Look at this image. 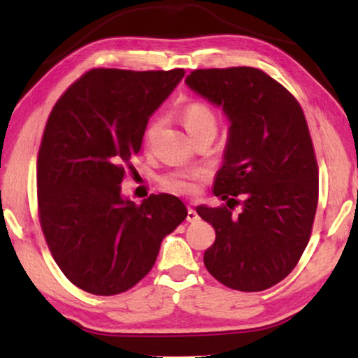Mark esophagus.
<instances>
[{
  "label": "esophagus",
  "instance_id": "34e87169",
  "mask_svg": "<svg viewBox=\"0 0 358 358\" xmlns=\"http://www.w3.org/2000/svg\"><path fill=\"white\" fill-rule=\"evenodd\" d=\"M187 221L189 222H194V221H197L199 220V215H197V211L194 210V208H187V217H186Z\"/></svg>",
  "mask_w": 358,
  "mask_h": 358
}]
</instances>
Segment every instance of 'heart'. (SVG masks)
<instances>
[{"label":"heart","mask_w":358,"mask_h":358,"mask_svg":"<svg viewBox=\"0 0 358 358\" xmlns=\"http://www.w3.org/2000/svg\"><path fill=\"white\" fill-rule=\"evenodd\" d=\"M181 121H183V126L189 137L203 134V132L216 134V115L207 104H203V102H191V104H187L183 108V112H181ZM155 131L156 124H151L147 131V141H150ZM194 177H196V173H173L171 177L166 178V185L171 187L172 191L191 192V180Z\"/></svg>","instance_id":"heart-1"}]
</instances>
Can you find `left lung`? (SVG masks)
<instances>
[{
  "instance_id": "8db88e82",
  "label": "left lung",
  "mask_w": 358,
  "mask_h": 358,
  "mask_svg": "<svg viewBox=\"0 0 358 358\" xmlns=\"http://www.w3.org/2000/svg\"><path fill=\"white\" fill-rule=\"evenodd\" d=\"M185 83L229 121L213 194L242 211L196 207L216 230L203 254L224 286L259 292L282 281L310 241L319 173L305 115L281 83L254 68L197 69Z\"/></svg>"
}]
</instances>
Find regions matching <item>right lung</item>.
<instances>
[{
  "mask_svg": "<svg viewBox=\"0 0 358 358\" xmlns=\"http://www.w3.org/2000/svg\"><path fill=\"white\" fill-rule=\"evenodd\" d=\"M183 69H93L53 107L38 156L42 232L66 278L85 292L115 295L155 265L166 235L186 220L185 203L157 194L136 205L121 192L148 120Z\"/></svg>",
  "mask_w": 358,
  "mask_h": 358,
  "instance_id": "right-lung-1",
  "label": "right lung"
}]
</instances>
